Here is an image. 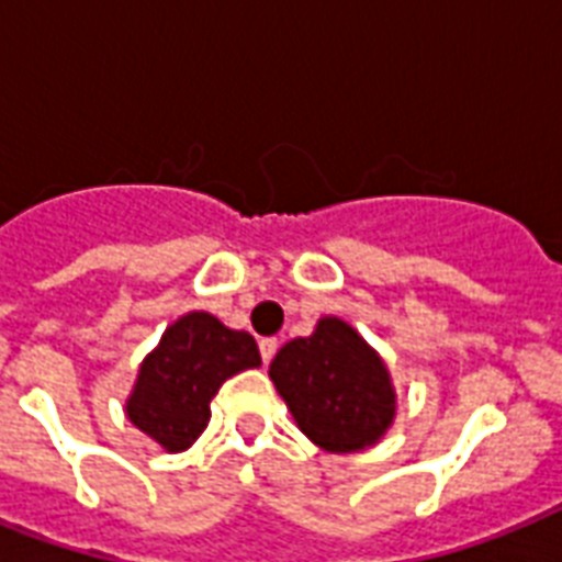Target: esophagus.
Here are the masks:
<instances>
[{"label": "esophagus", "mask_w": 562, "mask_h": 562, "mask_svg": "<svg viewBox=\"0 0 562 562\" xmlns=\"http://www.w3.org/2000/svg\"><path fill=\"white\" fill-rule=\"evenodd\" d=\"M277 347H280V341H277V338H262V341H259V352H262L265 364H268V361L277 356Z\"/></svg>", "instance_id": "obj_1"}]
</instances>
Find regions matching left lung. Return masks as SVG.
I'll use <instances>...</instances> for the list:
<instances>
[{"mask_svg": "<svg viewBox=\"0 0 562 562\" xmlns=\"http://www.w3.org/2000/svg\"><path fill=\"white\" fill-rule=\"evenodd\" d=\"M268 373L300 431L326 452H359L393 423L391 375L338 317H324L308 338L285 344Z\"/></svg>", "mask_w": 562, "mask_h": 562, "instance_id": "1", "label": "left lung"}]
</instances>
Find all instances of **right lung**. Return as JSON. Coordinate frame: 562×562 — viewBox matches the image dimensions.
<instances>
[{"mask_svg":"<svg viewBox=\"0 0 562 562\" xmlns=\"http://www.w3.org/2000/svg\"><path fill=\"white\" fill-rule=\"evenodd\" d=\"M254 335L236 333L206 312L171 324L143 361L127 417L162 449L183 452L210 423V402L229 375L259 368Z\"/></svg>","mask_w":562,"mask_h":562,"instance_id":"obj_1","label":"right lung"}]
</instances>
